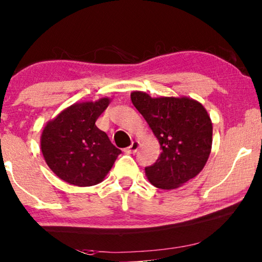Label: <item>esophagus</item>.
Segmentation results:
<instances>
[{
  "label": "esophagus",
  "mask_w": 262,
  "mask_h": 262,
  "mask_svg": "<svg viewBox=\"0 0 262 262\" xmlns=\"http://www.w3.org/2000/svg\"><path fill=\"white\" fill-rule=\"evenodd\" d=\"M138 149H139V142L134 141V142H132V145L129 147L124 148V152L128 154H132V153H136V150Z\"/></svg>",
  "instance_id": "esophagus-1"
}]
</instances>
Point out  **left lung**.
<instances>
[{
  "label": "left lung",
  "mask_w": 262,
  "mask_h": 262,
  "mask_svg": "<svg viewBox=\"0 0 262 262\" xmlns=\"http://www.w3.org/2000/svg\"><path fill=\"white\" fill-rule=\"evenodd\" d=\"M130 98L160 143V157L145 168L150 184L172 190L194 178L212 145V123L204 106L189 97L152 98L142 91H133Z\"/></svg>",
  "instance_id": "8db88e82"
}]
</instances>
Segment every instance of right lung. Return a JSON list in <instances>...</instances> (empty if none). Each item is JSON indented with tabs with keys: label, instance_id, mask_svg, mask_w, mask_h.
<instances>
[{
	"label": "right lung",
	"instance_id": "obj_1",
	"mask_svg": "<svg viewBox=\"0 0 262 262\" xmlns=\"http://www.w3.org/2000/svg\"><path fill=\"white\" fill-rule=\"evenodd\" d=\"M108 97L75 103L47 122L40 145L46 164L64 182L77 186L101 183L121 150L95 122L109 105Z\"/></svg>",
	"mask_w": 262,
	"mask_h": 262
}]
</instances>
